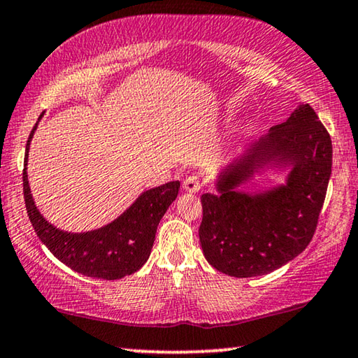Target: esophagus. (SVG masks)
<instances>
[{"instance_id": "obj_1", "label": "esophagus", "mask_w": 358, "mask_h": 358, "mask_svg": "<svg viewBox=\"0 0 358 358\" xmlns=\"http://www.w3.org/2000/svg\"><path fill=\"white\" fill-rule=\"evenodd\" d=\"M202 181L197 175H189L188 178L183 181V189L188 191V193H197L201 189Z\"/></svg>"}]
</instances>
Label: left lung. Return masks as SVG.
<instances>
[{
    "mask_svg": "<svg viewBox=\"0 0 358 358\" xmlns=\"http://www.w3.org/2000/svg\"><path fill=\"white\" fill-rule=\"evenodd\" d=\"M257 158L294 164L288 185L257 196L233 192ZM331 165L328 130L310 106H299L233 165L222 180L220 194L201 196L199 239L207 262L222 273L249 278L270 273L301 254L315 234Z\"/></svg>",
    "mask_w": 358,
    "mask_h": 358,
    "instance_id": "8db88e82",
    "label": "left lung"
}]
</instances>
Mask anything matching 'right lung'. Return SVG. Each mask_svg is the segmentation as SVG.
<instances>
[{
    "mask_svg": "<svg viewBox=\"0 0 358 358\" xmlns=\"http://www.w3.org/2000/svg\"><path fill=\"white\" fill-rule=\"evenodd\" d=\"M35 128L36 125L31 128L27 141L22 180L27 213L41 243L62 264L85 276L119 280L135 273L151 254L157 225L169 206L177 199L180 181H170L143 193L130 209L99 230L88 233L61 231L43 218L30 194L25 170Z\"/></svg>",
    "mask_w": 358,
    "mask_h": 358,
    "instance_id": "obj_1",
    "label": "right lung"
}]
</instances>
